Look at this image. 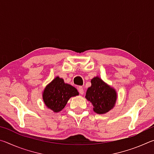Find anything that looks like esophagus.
Wrapping results in <instances>:
<instances>
[{"mask_svg": "<svg viewBox=\"0 0 154 154\" xmlns=\"http://www.w3.org/2000/svg\"><path fill=\"white\" fill-rule=\"evenodd\" d=\"M78 91H79L80 94H84V91H83V88L82 86H79V88H78Z\"/></svg>", "mask_w": 154, "mask_h": 154, "instance_id": "esophagus-1", "label": "esophagus"}]
</instances>
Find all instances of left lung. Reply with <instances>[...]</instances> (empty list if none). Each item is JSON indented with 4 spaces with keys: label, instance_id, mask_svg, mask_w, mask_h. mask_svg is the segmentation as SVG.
<instances>
[{
    "label": "left lung",
    "instance_id": "1",
    "mask_svg": "<svg viewBox=\"0 0 154 154\" xmlns=\"http://www.w3.org/2000/svg\"><path fill=\"white\" fill-rule=\"evenodd\" d=\"M91 83L92 85L88 89L85 98L92 103L94 111L98 114H103L110 111L116 104V91L98 77L93 78Z\"/></svg>",
    "mask_w": 154,
    "mask_h": 154
}]
</instances>
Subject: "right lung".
Masks as SVG:
<instances>
[{
  "label": "right lung",
  "instance_id": "1",
  "mask_svg": "<svg viewBox=\"0 0 154 154\" xmlns=\"http://www.w3.org/2000/svg\"><path fill=\"white\" fill-rule=\"evenodd\" d=\"M78 94L76 88L64 83L63 79L57 77L46 87L43 98L48 108L54 112H59L64 108L70 98Z\"/></svg>",
  "mask_w": 154,
  "mask_h": 154
}]
</instances>
